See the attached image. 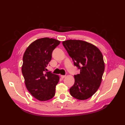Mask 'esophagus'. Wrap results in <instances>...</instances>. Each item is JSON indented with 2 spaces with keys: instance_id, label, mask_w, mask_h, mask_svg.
<instances>
[{
  "instance_id": "34e87169",
  "label": "esophagus",
  "mask_w": 125,
  "mask_h": 125,
  "mask_svg": "<svg viewBox=\"0 0 125 125\" xmlns=\"http://www.w3.org/2000/svg\"><path fill=\"white\" fill-rule=\"evenodd\" d=\"M60 77H61L62 79H63V78H65L66 77V75H60Z\"/></svg>"
}]
</instances>
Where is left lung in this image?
Returning <instances> with one entry per match:
<instances>
[{"instance_id":"left-lung-1","label":"left lung","mask_w":125,"mask_h":125,"mask_svg":"<svg viewBox=\"0 0 125 125\" xmlns=\"http://www.w3.org/2000/svg\"><path fill=\"white\" fill-rule=\"evenodd\" d=\"M62 45L74 66L80 69L74 76V83L69 89L71 95L79 100L88 99L101 85L105 69L103 55L95 45L83 41L67 40Z\"/></svg>"}]
</instances>
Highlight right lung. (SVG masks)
<instances>
[{
	"label": "right lung",
	"mask_w": 125,
	"mask_h": 125,
	"mask_svg": "<svg viewBox=\"0 0 125 125\" xmlns=\"http://www.w3.org/2000/svg\"><path fill=\"white\" fill-rule=\"evenodd\" d=\"M60 43L58 40L48 37L37 39L29 45L24 53L22 73L26 88L39 101L49 100L55 94L59 77L46 71L52 52Z\"/></svg>",
	"instance_id": "obj_1"
}]
</instances>
